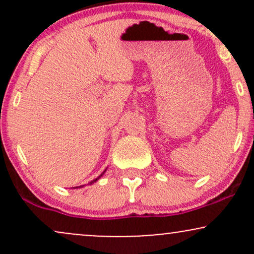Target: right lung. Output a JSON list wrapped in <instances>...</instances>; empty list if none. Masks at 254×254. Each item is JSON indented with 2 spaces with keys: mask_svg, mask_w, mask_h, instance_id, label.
<instances>
[{
  "mask_svg": "<svg viewBox=\"0 0 254 254\" xmlns=\"http://www.w3.org/2000/svg\"><path fill=\"white\" fill-rule=\"evenodd\" d=\"M99 178H100V177H99ZM99 178H97V179H95V180H93V182H90V184H92V183H94V182H97V180L99 179ZM78 188H81V186H78ZM77 189V188H76Z\"/></svg>",
  "mask_w": 254,
  "mask_h": 254,
  "instance_id": "right-lung-1",
  "label": "right lung"
}]
</instances>
